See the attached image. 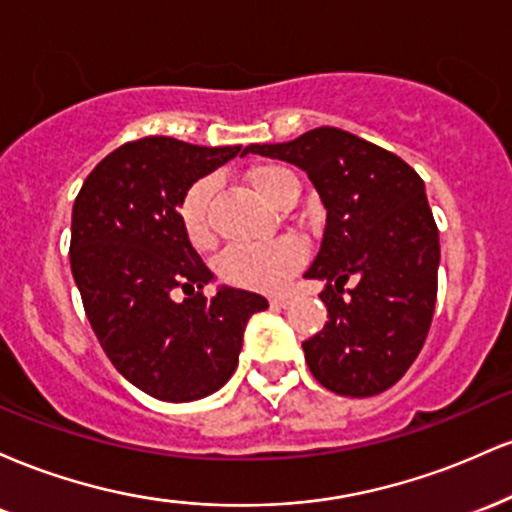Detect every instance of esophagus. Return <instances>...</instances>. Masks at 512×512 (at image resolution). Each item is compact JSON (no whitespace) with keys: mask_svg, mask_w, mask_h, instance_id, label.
Listing matches in <instances>:
<instances>
[{"mask_svg":"<svg viewBox=\"0 0 512 512\" xmlns=\"http://www.w3.org/2000/svg\"><path fill=\"white\" fill-rule=\"evenodd\" d=\"M274 305V308H281V310H286L291 305V298L289 296H272V301H269Z\"/></svg>","mask_w":512,"mask_h":512,"instance_id":"obj_1","label":"esophagus"}]
</instances>
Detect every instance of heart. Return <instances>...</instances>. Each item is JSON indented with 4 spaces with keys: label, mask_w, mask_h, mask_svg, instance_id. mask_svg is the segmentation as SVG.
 Instances as JSON below:
<instances>
[{
    "label": "heart",
    "mask_w": 512,
    "mask_h": 512,
    "mask_svg": "<svg viewBox=\"0 0 512 512\" xmlns=\"http://www.w3.org/2000/svg\"><path fill=\"white\" fill-rule=\"evenodd\" d=\"M296 182V178L281 166H260L250 173V185L257 197L267 204L281 202L286 190ZM209 197L211 182L197 180L190 190L185 192L180 202V223L185 228V236L192 245H207L211 238L209 231ZM303 262V248L293 238H276L272 243L262 245H236L228 248L219 257V274L223 281L243 289L274 291L284 284L289 276L296 272L298 264Z\"/></svg>",
    "instance_id": "heart-1"
}]
</instances>
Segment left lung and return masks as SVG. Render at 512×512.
Segmentation results:
<instances>
[{
    "instance_id": "left-lung-1",
    "label": "left lung",
    "mask_w": 512,
    "mask_h": 512,
    "mask_svg": "<svg viewBox=\"0 0 512 512\" xmlns=\"http://www.w3.org/2000/svg\"><path fill=\"white\" fill-rule=\"evenodd\" d=\"M248 151L305 170L327 209L305 272L327 281L320 298L330 315L303 342L310 373L337 395H380L419 356L436 308L440 243L424 180L392 151L337 127Z\"/></svg>"
}]
</instances>
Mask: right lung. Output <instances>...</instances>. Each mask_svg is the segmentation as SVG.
Instances as JSON below:
<instances>
[{
  "label": "right lung",
  "instance_id": "obj_1",
  "mask_svg": "<svg viewBox=\"0 0 512 512\" xmlns=\"http://www.w3.org/2000/svg\"><path fill=\"white\" fill-rule=\"evenodd\" d=\"M243 146L173 137L122 144L88 173L74 199L69 262L105 356L161 402H195L226 385L245 325L267 308L257 293L221 286L180 223L185 192ZM182 288L188 298L172 301Z\"/></svg>",
  "mask_w": 512,
  "mask_h": 512
}]
</instances>
